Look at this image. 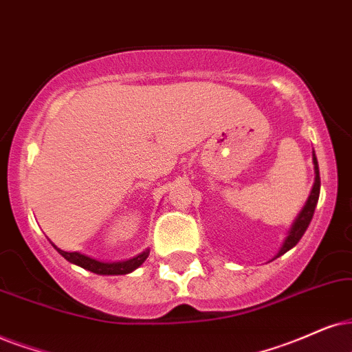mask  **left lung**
<instances>
[{
	"label": "left lung",
	"mask_w": 352,
	"mask_h": 352,
	"mask_svg": "<svg viewBox=\"0 0 352 352\" xmlns=\"http://www.w3.org/2000/svg\"><path fill=\"white\" fill-rule=\"evenodd\" d=\"M314 168H315V182H314L312 191H310V197H309V199H307L305 206L302 208L299 216H297L296 221L292 222L291 229H289L287 237H286V240H284L281 250L278 252L276 258L284 255V253H286L287 250H291L292 247L297 245V242H299V240L302 239V235L305 234V230H307V228H309L310 221H312L314 212H315V206H317L318 197H320V172H318V162H317V157H315V153H314Z\"/></svg>",
	"instance_id": "8db88e82"
}]
</instances>
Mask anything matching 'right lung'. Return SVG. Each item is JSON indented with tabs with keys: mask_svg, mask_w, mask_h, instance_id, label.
Instances as JSON below:
<instances>
[{
	"mask_svg": "<svg viewBox=\"0 0 352 352\" xmlns=\"http://www.w3.org/2000/svg\"><path fill=\"white\" fill-rule=\"evenodd\" d=\"M53 247H55L58 253H60V255L63 256L65 260H68L69 263L81 266V268L87 270V271H92V273H96V274H126V273H131V271L140 268V266L144 263V260L149 255V250H146L143 253H140L138 256L130 258V260H126V261L104 263V261L94 260V258L82 255V253H79V252H63V250H60V248H58L56 245H53Z\"/></svg>",
	"mask_w": 352,
	"mask_h": 352,
	"instance_id": "right-lung-1",
	"label": "right lung"
}]
</instances>
